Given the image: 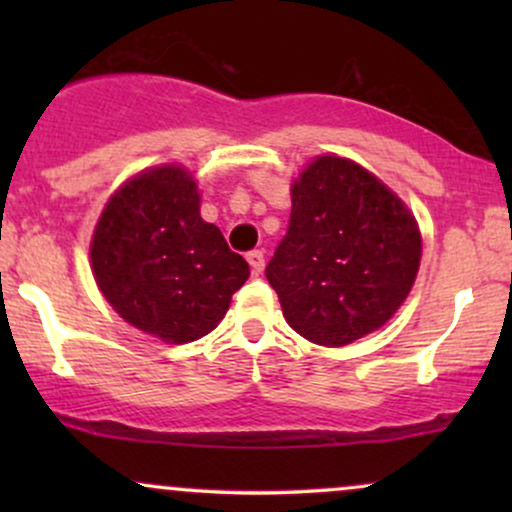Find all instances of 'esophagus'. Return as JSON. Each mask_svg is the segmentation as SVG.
Segmentation results:
<instances>
[{
  "instance_id": "obj_1",
  "label": "esophagus",
  "mask_w": 512,
  "mask_h": 512,
  "mask_svg": "<svg viewBox=\"0 0 512 512\" xmlns=\"http://www.w3.org/2000/svg\"><path fill=\"white\" fill-rule=\"evenodd\" d=\"M248 262L252 267V274H262L264 269V252L262 250H250L248 252Z\"/></svg>"
}]
</instances>
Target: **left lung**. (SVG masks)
I'll return each mask as SVG.
<instances>
[{"mask_svg":"<svg viewBox=\"0 0 512 512\" xmlns=\"http://www.w3.org/2000/svg\"><path fill=\"white\" fill-rule=\"evenodd\" d=\"M286 236L267 281L308 342L344 346L385 325L414 286L421 233L402 199L366 168L320 156L291 190Z\"/></svg>","mask_w":512,"mask_h":512,"instance_id":"obj_1","label":"left lung"}]
</instances>
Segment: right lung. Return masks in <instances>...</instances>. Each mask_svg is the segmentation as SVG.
Segmentation results:
<instances>
[{"label":"right lung","instance_id":"add662e5","mask_svg":"<svg viewBox=\"0 0 512 512\" xmlns=\"http://www.w3.org/2000/svg\"><path fill=\"white\" fill-rule=\"evenodd\" d=\"M105 301L163 342H195L226 315L250 267L199 216L197 182L178 166L139 173L105 204L91 243Z\"/></svg>","mask_w":512,"mask_h":512}]
</instances>
